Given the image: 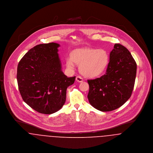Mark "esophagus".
Instances as JSON below:
<instances>
[{"label":"esophagus","instance_id":"obj_1","mask_svg":"<svg viewBox=\"0 0 153 153\" xmlns=\"http://www.w3.org/2000/svg\"><path fill=\"white\" fill-rule=\"evenodd\" d=\"M76 81L77 82H79V83H81V82H83V79L81 76H77L76 78Z\"/></svg>","mask_w":153,"mask_h":153}]
</instances>
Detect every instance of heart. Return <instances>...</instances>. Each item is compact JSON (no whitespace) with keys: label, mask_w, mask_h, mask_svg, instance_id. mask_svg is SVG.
<instances>
[{"label":"heart","mask_w":153,"mask_h":153,"mask_svg":"<svg viewBox=\"0 0 153 153\" xmlns=\"http://www.w3.org/2000/svg\"><path fill=\"white\" fill-rule=\"evenodd\" d=\"M108 54L104 49L83 48L74 50L71 57L66 60L68 68L73 69L75 64L79 66L80 73L87 77L100 75L108 63Z\"/></svg>","instance_id":"heart-1"}]
</instances>
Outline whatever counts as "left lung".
I'll return each mask as SVG.
<instances>
[{"instance_id":"left-lung-1","label":"left lung","mask_w":153,"mask_h":153,"mask_svg":"<svg viewBox=\"0 0 153 153\" xmlns=\"http://www.w3.org/2000/svg\"><path fill=\"white\" fill-rule=\"evenodd\" d=\"M137 72V64L124 46L116 43L110 53L105 74L88 80L90 104L102 111H110L123 105L131 96Z\"/></svg>"}]
</instances>
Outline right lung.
Segmentation results:
<instances>
[{
	"mask_svg": "<svg viewBox=\"0 0 153 153\" xmlns=\"http://www.w3.org/2000/svg\"><path fill=\"white\" fill-rule=\"evenodd\" d=\"M59 47L56 43L38 45L17 66V84L23 101L42 114L59 111L66 102L68 87L75 81L76 76L68 77L62 70Z\"/></svg>",
	"mask_w": 153,
	"mask_h": 153,
	"instance_id": "add662e5",
	"label": "right lung"
}]
</instances>
